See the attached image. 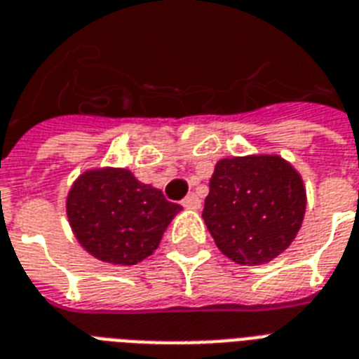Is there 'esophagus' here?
Listing matches in <instances>:
<instances>
[{"label":"esophagus","mask_w":359,"mask_h":359,"mask_svg":"<svg viewBox=\"0 0 359 359\" xmlns=\"http://www.w3.org/2000/svg\"><path fill=\"white\" fill-rule=\"evenodd\" d=\"M182 207L191 208V210H197V208H201V199H199L196 194H190V196H186L184 199H182Z\"/></svg>","instance_id":"esophagus-1"}]
</instances>
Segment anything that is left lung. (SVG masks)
<instances>
[{
    "label": "left lung",
    "mask_w": 359,
    "mask_h": 359,
    "mask_svg": "<svg viewBox=\"0 0 359 359\" xmlns=\"http://www.w3.org/2000/svg\"><path fill=\"white\" fill-rule=\"evenodd\" d=\"M306 205L300 173L278 154L224 158L214 168L203 219L225 257L257 266L289 248Z\"/></svg>",
    "instance_id": "left-lung-1"
}]
</instances>
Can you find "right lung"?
I'll return each instance as SVG.
<instances>
[{
	"mask_svg": "<svg viewBox=\"0 0 359 359\" xmlns=\"http://www.w3.org/2000/svg\"><path fill=\"white\" fill-rule=\"evenodd\" d=\"M180 210L158 188L123 168L89 169L67 196L69 224L83 250L98 261L123 266L152 255Z\"/></svg>",
	"mask_w": 359,
	"mask_h": 359,
	"instance_id": "right-lung-1",
	"label": "right lung"
}]
</instances>
